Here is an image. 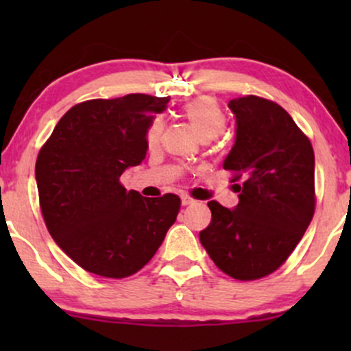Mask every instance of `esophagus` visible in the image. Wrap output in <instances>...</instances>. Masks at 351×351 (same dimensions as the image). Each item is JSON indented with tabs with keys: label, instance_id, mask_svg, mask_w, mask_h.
<instances>
[{
	"label": "esophagus",
	"instance_id": "obj_1",
	"mask_svg": "<svg viewBox=\"0 0 351 351\" xmlns=\"http://www.w3.org/2000/svg\"><path fill=\"white\" fill-rule=\"evenodd\" d=\"M195 203H196V201L193 198H189L188 195L181 196V204H183V206H189V204H195Z\"/></svg>",
	"mask_w": 351,
	"mask_h": 351
}]
</instances>
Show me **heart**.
<instances>
[{
	"label": "heart",
	"instance_id": "obj_1",
	"mask_svg": "<svg viewBox=\"0 0 351 351\" xmlns=\"http://www.w3.org/2000/svg\"><path fill=\"white\" fill-rule=\"evenodd\" d=\"M184 117L191 127L195 128L196 134L201 136V140L216 138L221 132L224 130L226 125V117H224L221 108L213 99L201 97L188 102L184 106ZM165 130V120L162 117L155 119L147 132V143L150 148H156L162 142Z\"/></svg>",
	"mask_w": 351,
	"mask_h": 351
}]
</instances>
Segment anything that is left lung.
Instances as JSON below:
<instances>
[{"label": "left lung", "instance_id": "obj_1", "mask_svg": "<svg viewBox=\"0 0 351 351\" xmlns=\"http://www.w3.org/2000/svg\"><path fill=\"white\" fill-rule=\"evenodd\" d=\"M236 138L223 168L236 173L239 203L209 201L211 223L199 241L215 264L237 280L280 267L315 211V156L310 140L280 106L256 95L228 104Z\"/></svg>", "mask_w": 351, "mask_h": 351}]
</instances>
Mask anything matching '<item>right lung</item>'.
I'll return each mask as SVG.
<instances>
[{
	"mask_svg": "<svg viewBox=\"0 0 351 351\" xmlns=\"http://www.w3.org/2000/svg\"><path fill=\"white\" fill-rule=\"evenodd\" d=\"M170 97L128 94L66 112L36 162L41 211L52 239L87 272L122 279L155 256L176 221V195L145 198L120 184L147 155V132Z\"/></svg>",
	"mask_w": 351,
	"mask_h": 351,
	"instance_id": "obj_1",
	"label": "right lung"
}]
</instances>
